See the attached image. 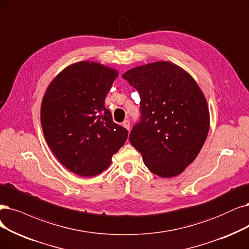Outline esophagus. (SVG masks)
I'll list each match as a JSON object with an SVG mask.
<instances>
[{"instance_id": "1", "label": "esophagus", "mask_w": 249, "mask_h": 249, "mask_svg": "<svg viewBox=\"0 0 249 249\" xmlns=\"http://www.w3.org/2000/svg\"><path fill=\"white\" fill-rule=\"evenodd\" d=\"M122 125L126 128L127 130L130 129V121H129V120H125V121L122 123Z\"/></svg>"}]
</instances>
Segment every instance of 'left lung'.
Listing matches in <instances>:
<instances>
[{"label":"left lung","mask_w":249,"mask_h":249,"mask_svg":"<svg viewBox=\"0 0 249 249\" xmlns=\"http://www.w3.org/2000/svg\"><path fill=\"white\" fill-rule=\"evenodd\" d=\"M123 79L141 96V122L129 141L150 171L161 178L180 174L196 159L209 131L206 98L193 77L169 61L136 67Z\"/></svg>","instance_id":"8db88e82"}]
</instances>
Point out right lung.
Instances as JSON below:
<instances>
[{
  "instance_id": "right-lung-1",
  "label": "right lung",
  "mask_w": 249,
  "mask_h": 249,
  "mask_svg": "<svg viewBox=\"0 0 249 249\" xmlns=\"http://www.w3.org/2000/svg\"><path fill=\"white\" fill-rule=\"evenodd\" d=\"M119 72L93 61L62 70L46 89L41 105L45 140L59 162L81 177L106 170L128 131L113 121L105 99Z\"/></svg>"
}]
</instances>
